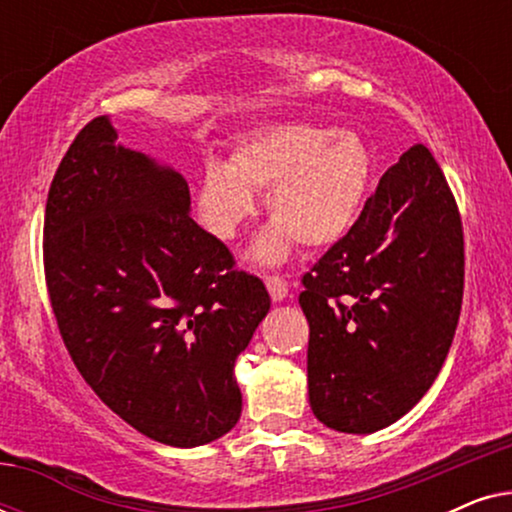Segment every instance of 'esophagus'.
<instances>
[{
	"instance_id": "1",
	"label": "esophagus",
	"mask_w": 512,
	"mask_h": 512,
	"mask_svg": "<svg viewBox=\"0 0 512 512\" xmlns=\"http://www.w3.org/2000/svg\"><path fill=\"white\" fill-rule=\"evenodd\" d=\"M265 286H268L270 298L275 300V303H282V300L289 296V282H286L284 277H279V275L265 277Z\"/></svg>"
}]
</instances>
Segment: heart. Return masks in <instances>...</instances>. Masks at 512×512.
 Returning a JSON list of instances; mask_svg holds the SVG:
<instances>
[{
  "label": "heart",
  "mask_w": 512,
  "mask_h": 512,
  "mask_svg": "<svg viewBox=\"0 0 512 512\" xmlns=\"http://www.w3.org/2000/svg\"><path fill=\"white\" fill-rule=\"evenodd\" d=\"M373 181V153L359 132L279 123L244 135L228 165L209 160L198 181V216L209 233L233 237L265 191L272 221L251 256L279 263L291 242L310 249L338 242L359 219Z\"/></svg>",
  "instance_id": "b5f03b06"
}]
</instances>
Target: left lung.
<instances>
[{
    "label": "left lung",
    "mask_w": 512,
    "mask_h": 512,
    "mask_svg": "<svg viewBox=\"0 0 512 512\" xmlns=\"http://www.w3.org/2000/svg\"><path fill=\"white\" fill-rule=\"evenodd\" d=\"M303 286L314 417L375 433L415 408L443 368L464 296L461 216L424 144L382 174Z\"/></svg>",
    "instance_id": "left-lung-1"
}]
</instances>
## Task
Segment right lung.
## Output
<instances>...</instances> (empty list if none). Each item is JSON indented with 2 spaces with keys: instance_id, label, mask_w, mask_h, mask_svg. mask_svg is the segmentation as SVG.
Segmentation results:
<instances>
[{
  "instance_id": "obj_1",
  "label": "right lung",
  "mask_w": 512,
  "mask_h": 512,
  "mask_svg": "<svg viewBox=\"0 0 512 512\" xmlns=\"http://www.w3.org/2000/svg\"><path fill=\"white\" fill-rule=\"evenodd\" d=\"M116 139L107 116L93 118L48 191L55 321L83 380L132 429L172 447L212 443L240 419L235 359L270 296L191 219L186 179Z\"/></svg>"
}]
</instances>
